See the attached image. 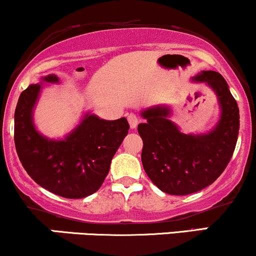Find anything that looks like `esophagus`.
Listing matches in <instances>:
<instances>
[{"instance_id": "esophagus-1", "label": "esophagus", "mask_w": 256, "mask_h": 256, "mask_svg": "<svg viewBox=\"0 0 256 256\" xmlns=\"http://www.w3.org/2000/svg\"><path fill=\"white\" fill-rule=\"evenodd\" d=\"M128 122H129V126H130V128H136L138 127V123H139V118H138L136 115H134V114H130V115H128Z\"/></svg>"}]
</instances>
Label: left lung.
<instances>
[{"instance_id": "8db88e82", "label": "left lung", "mask_w": 256, "mask_h": 256, "mask_svg": "<svg viewBox=\"0 0 256 256\" xmlns=\"http://www.w3.org/2000/svg\"><path fill=\"white\" fill-rule=\"evenodd\" d=\"M214 90L222 115L212 132L182 134L168 117L169 108L144 111L145 123L138 126L144 147L141 162L147 176L164 193L188 195L213 183L229 164L240 129V111L226 81L220 74L205 70L195 76Z\"/></svg>"}]
</instances>
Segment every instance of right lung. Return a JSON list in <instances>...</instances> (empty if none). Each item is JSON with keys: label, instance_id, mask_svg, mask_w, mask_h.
Segmentation results:
<instances>
[{"label": "right lung", "instance_id": "1", "mask_svg": "<svg viewBox=\"0 0 256 256\" xmlns=\"http://www.w3.org/2000/svg\"><path fill=\"white\" fill-rule=\"evenodd\" d=\"M58 82L56 75L43 78ZM40 85L21 92L14 115V142L24 169L40 187L67 199H81L98 190L110 170L111 159L126 135L128 121H105L94 115L84 117L79 127L64 140H49L36 130L32 109Z\"/></svg>", "mask_w": 256, "mask_h": 256}]
</instances>
